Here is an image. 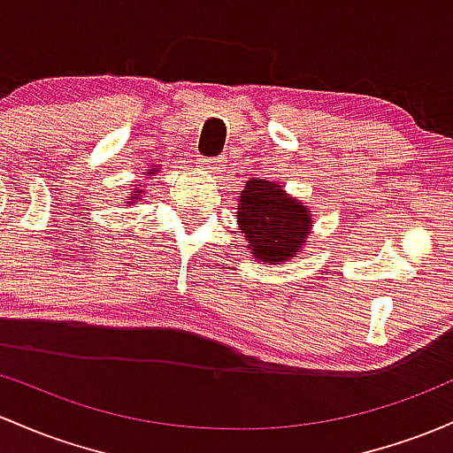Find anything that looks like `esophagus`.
<instances>
[{
  "instance_id": "34e87169",
  "label": "esophagus",
  "mask_w": 453,
  "mask_h": 453,
  "mask_svg": "<svg viewBox=\"0 0 453 453\" xmlns=\"http://www.w3.org/2000/svg\"><path fill=\"white\" fill-rule=\"evenodd\" d=\"M200 167L208 172H217V170H221V161H219V158H202Z\"/></svg>"
}]
</instances>
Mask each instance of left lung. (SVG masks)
<instances>
[{"instance_id": "left-lung-1", "label": "left lung", "mask_w": 453, "mask_h": 453, "mask_svg": "<svg viewBox=\"0 0 453 453\" xmlns=\"http://www.w3.org/2000/svg\"><path fill=\"white\" fill-rule=\"evenodd\" d=\"M234 217L247 250L260 265H288L299 257L311 234V208L265 178L247 180Z\"/></svg>"}]
</instances>
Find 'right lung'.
Listing matches in <instances>:
<instances>
[{
  "label": "right lung",
  "mask_w": 453,
  "mask_h": 453,
  "mask_svg": "<svg viewBox=\"0 0 453 453\" xmlns=\"http://www.w3.org/2000/svg\"><path fill=\"white\" fill-rule=\"evenodd\" d=\"M157 172H158V167L154 165L152 170L143 172V176H154V173H157ZM142 193H143L142 185H135V188H131V193H128V200H131V202H124V203H135V202H139V200H142Z\"/></svg>",
  "instance_id": "obj_1"
}]
</instances>
